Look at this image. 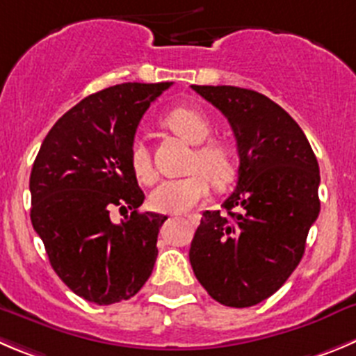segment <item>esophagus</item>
<instances>
[{
  "label": "esophagus",
  "instance_id": "esophagus-1",
  "mask_svg": "<svg viewBox=\"0 0 356 356\" xmlns=\"http://www.w3.org/2000/svg\"><path fill=\"white\" fill-rule=\"evenodd\" d=\"M186 218H188V221L191 225H198V216H195V214H189V216H186Z\"/></svg>",
  "mask_w": 356,
  "mask_h": 356
}]
</instances>
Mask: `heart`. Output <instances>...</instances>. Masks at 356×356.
Returning a JSON list of instances; mask_svg holds the SVG:
<instances>
[{
    "mask_svg": "<svg viewBox=\"0 0 356 356\" xmlns=\"http://www.w3.org/2000/svg\"><path fill=\"white\" fill-rule=\"evenodd\" d=\"M165 124L184 138L197 145L189 170L193 174L181 179H168L156 186L151 193V207L165 214H181L193 209L209 195V181L221 188L227 186L235 175V152L230 144L211 138L212 121L205 112L193 107H177L165 118ZM129 163L133 174L144 184L156 179V168L151 152L144 140L137 138L129 149Z\"/></svg>",
    "mask_w": 356,
    "mask_h": 356,
    "instance_id": "heart-1",
    "label": "heart"
}]
</instances>
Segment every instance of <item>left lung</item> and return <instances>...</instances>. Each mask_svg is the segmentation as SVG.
Here are the masks:
<instances>
[{
    "label": "left lung",
    "instance_id": "1",
    "mask_svg": "<svg viewBox=\"0 0 356 356\" xmlns=\"http://www.w3.org/2000/svg\"><path fill=\"white\" fill-rule=\"evenodd\" d=\"M223 112L241 165L227 214L205 211L189 249L202 286L228 307H251L286 283L320 214V167L300 126L265 95L191 86Z\"/></svg>",
    "mask_w": 356,
    "mask_h": 356
}]
</instances>
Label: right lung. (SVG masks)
<instances>
[{
    "label": "right lung",
    "instance_id": "obj_1",
    "mask_svg": "<svg viewBox=\"0 0 356 356\" xmlns=\"http://www.w3.org/2000/svg\"><path fill=\"white\" fill-rule=\"evenodd\" d=\"M170 86L126 82L89 95L58 119L33 163V228L59 279L92 304L128 300L154 267L167 216L138 212L144 191L129 149L142 115ZM114 208L127 214L121 224L111 221Z\"/></svg>",
    "mask_w": 356,
    "mask_h": 356
}]
</instances>
